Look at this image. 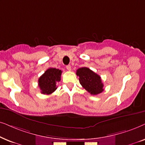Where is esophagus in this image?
<instances>
[{
    "label": "esophagus",
    "instance_id": "1",
    "mask_svg": "<svg viewBox=\"0 0 145 145\" xmlns=\"http://www.w3.org/2000/svg\"><path fill=\"white\" fill-rule=\"evenodd\" d=\"M66 69H67L68 71H71V65H66Z\"/></svg>",
    "mask_w": 145,
    "mask_h": 145
}]
</instances>
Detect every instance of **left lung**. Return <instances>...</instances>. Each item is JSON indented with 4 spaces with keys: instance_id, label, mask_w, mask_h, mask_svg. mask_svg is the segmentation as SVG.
<instances>
[{
    "instance_id": "obj_1",
    "label": "left lung",
    "mask_w": 145,
    "mask_h": 145,
    "mask_svg": "<svg viewBox=\"0 0 145 145\" xmlns=\"http://www.w3.org/2000/svg\"><path fill=\"white\" fill-rule=\"evenodd\" d=\"M76 75L80 78V84L91 95H97L103 91L101 77L89 68L80 67L77 69Z\"/></svg>"
}]
</instances>
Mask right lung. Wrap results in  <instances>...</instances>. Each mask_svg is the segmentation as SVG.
Masks as SVG:
<instances>
[{
  "label": "right lung",
  "instance_id": "add662e5",
  "mask_svg": "<svg viewBox=\"0 0 145 145\" xmlns=\"http://www.w3.org/2000/svg\"><path fill=\"white\" fill-rule=\"evenodd\" d=\"M61 73L58 69L50 67L40 77L38 86L42 94L50 95L56 89V84L61 80Z\"/></svg>",
  "mask_w": 145,
  "mask_h": 145
}]
</instances>
